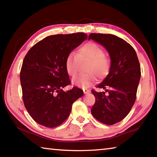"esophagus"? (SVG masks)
I'll list each match as a JSON object with an SVG mask.
<instances>
[{"mask_svg": "<svg viewBox=\"0 0 157 157\" xmlns=\"http://www.w3.org/2000/svg\"><path fill=\"white\" fill-rule=\"evenodd\" d=\"M83 91H84V94H88V93H89V92H90V91L88 90V89H83Z\"/></svg>", "mask_w": 157, "mask_h": 157, "instance_id": "34e87169", "label": "esophagus"}]
</instances>
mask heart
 <instances>
[{"instance_id": "b5f03b06", "label": "heart", "mask_w": 157, "mask_h": 157, "mask_svg": "<svg viewBox=\"0 0 157 157\" xmlns=\"http://www.w3.org/2000/svg\"><path fill=\"white\" fill-rule=\"evenodd\" d=\"M79 61H88L85 66V71L87 73L78 75L72 79V82L76 86H90L95 81V74L98 78H103L108 74L110 68V61L105 56V51L99 44L92 42L82 45L77 54L71 52L66 56L65 68L70 76L75 75Z\"/></svg>"}]
</instances>
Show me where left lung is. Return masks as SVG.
<instances>
[{"label":"left lung","instance_id":"left-lung-1","mask_svg":"<svg viewBox=\"0 0 157 157\" xmlns=\"http://www.w3.org/2000/svg\"><path fill=\"white\" fill-rule=\"evenodd\" d=\"M90 39L105 47L111 61L108 75L97 86L105 91H91L96 102L91 112L101 123L113 125L125 118L135 103L140 63L133 47L114 35L91 33Z\"/></svg>","mask_w":157,"mask_h":157}]
</instances>
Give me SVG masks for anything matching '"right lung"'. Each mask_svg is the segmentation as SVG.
<instances>
[{
    "label": "right lung",
    "mask_w": 157,
    "mask_h": 157,
    "mask_svg": "<svg viewBox=\"0 0 157 157\" xmlns=\"http://www.w3.org/2000/svg\"><path fill=\"white\" fill-rule=\"evenodd\" d=\"M87 39L84 33L49 36L29 49L20 72L23 101L35 121L47 128L63 122L72 105L83 96L78 87L67 91L62 88L71 84L65 68L68 54Z\"/></svg>",
    "instance_id": "obj_1"
}]
</instances>
